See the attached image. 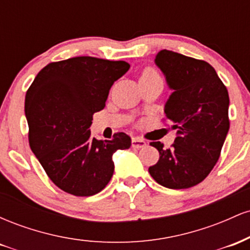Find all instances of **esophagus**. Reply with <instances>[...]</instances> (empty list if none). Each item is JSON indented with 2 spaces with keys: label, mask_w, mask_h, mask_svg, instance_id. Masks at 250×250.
Here are the masks:
<instances>
[{
  "label": "esophagus",
  "mask_w": 250,
  "mask_h": 250,
  "mask_svg": "<svg viewBox=\"0 0 250 250\" xmlns=\"http://www.w3.org/2000/svg\"><path fill=\"white\" fill-rule=\"evenodd\" d=\"M147 146V142L145 140L141 139V137H134L133 141H131V147L133 148H143Z\"/></svg>",
  "instance_id": "obj_1"
}]
</instances>
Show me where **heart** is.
Masks as SVG:
<instances>
[{
    "mask_svg": "<svg viewBox=\"0 0 250 250\" xmlns=\"http://www.w3.org/2000/svg\"><path fill=\"white\" fill-rule=\"evenodd\" d=\"M157 76H159V75H157L156 70H155L154 68H151V67L146 68V69L143 70V73L141 75V77H157Z\"/></svg>",
    "mask_w": 250,
    "mask_h": 250,
    "instance_id": "b5f03b06",
    "label": "heart"
}]
</instances>
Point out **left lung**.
<instances>
[{
  "instance_id": "obj_1",
  "label": "left lung",
  "mask_w": 250,
  "mask_h": 250,
  "mask_svg": "<svg viewBox=\"0 0 250 250\" xmlns=\"http://www.w3.org/2000/svg\"><path fill=\"white\" fill-rule=\"evenodd\" d=\"M155 62L174 90L165 113L177 137L169 149L150 142L160 159L148 170L163 187L187 189L202 182L219 161L229 130L228 90L203 60L165 49Z\"/></svg>"
}]
</instances>
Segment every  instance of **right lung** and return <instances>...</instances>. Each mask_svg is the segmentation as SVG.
Returning <instances> with one entry per match:
<instances>
[{
  "label": "right lung",
  "instance_id": "obj_1",
  "mask_svg": "<svg viewBox=\"0 0 250 250\" xmlns=\"http://www.w3.org/2000/svg\"><path fill=\"white\" fill-rule=\"evenodd\" d=\"M129 68L125 61L71 57L42 68L27 90L29 146L48 177L65 193H100L113 176V154L130 147L125 133L99 141L89 130L94 113L104 108L111 85Z\"/></svg>",
  "mask_w": 250,
  "mask_h": 250
}]
</instances>
